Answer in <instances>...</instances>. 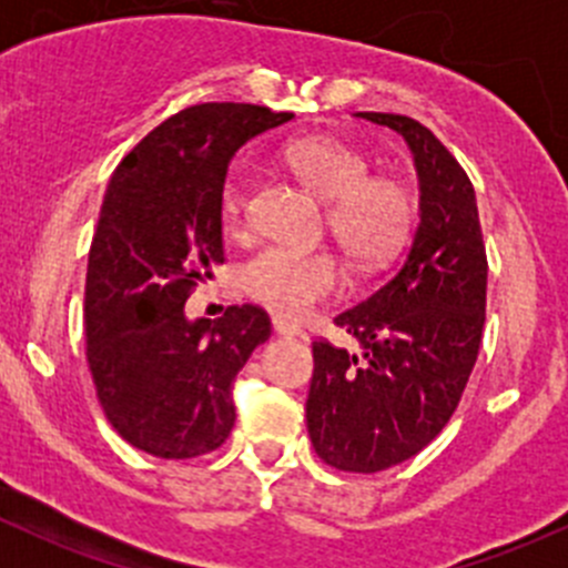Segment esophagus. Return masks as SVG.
Here are the masks:
<instances>
[{
	"mask_svg": "<svg viewBox=\"0 0 568 568\" xmlns=\"http://www.w3.org/2000/svg\"><path fill=\"white\" fill-rule=\"evenodd\" d=\"M272 324H274V332H277V335H283V337H302V329L296 324H291V321L274 318Z\"/></svg>",
	"mask_w": 568,
	"mask_h": 568,
	"instance_id": "34e87169",
	"label": "esophagus"
}]
</instances>
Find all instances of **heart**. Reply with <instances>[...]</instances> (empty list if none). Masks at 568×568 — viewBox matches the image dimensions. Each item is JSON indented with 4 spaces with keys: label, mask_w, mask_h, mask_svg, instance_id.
<instances>
[{
    "label": "heart",
    "mask_w": 568,
    "mask_h": 568,
    "mask_svg": "<svg viewBox=\"0 0 568 568\" xmlns=\"http://www.w3.org/2000/svg\"><path fill=\"white\" fill-rule=\"evenodd\" d=\"M285 162L326 203V222L343 252L359 266L387 261L404 244L412 225V200L393 178H371V162L346 142L307 136L294 142ZM247 209V183L231 175L222 186V216L236 231ZM244 291L288 318L311 313L343 285V268L332 252L266 247L242 268Z\"/></svg>",
    "instance_id": "1"
}]
</instances>
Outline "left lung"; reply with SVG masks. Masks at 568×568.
Here are the masks:
<instances>
[{
  "label": "left lung",
  "instance_id": "left-lung-1",
  "mask_svg": "<svg viewBox=\"0 0 568 568\" xmlns=\"http://www.w3.org/2000/svg\"><path fill=\"white\" fill-rule=\"evenodd\" d=\"M409 145L420 222L398 272L335 318L359 343H313L307 434L346 473H379L420 454L459 406L486 318V250L469 178L448 148L404 114L357 112Z\"/></svg>",
  "mask_w": 568,
  "mask_h": 568
}]
</instances>
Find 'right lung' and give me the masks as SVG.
<instances>
[{
  "label": "right lung",
  "instance_id": "obj_1",
  "mask_svg": "<svg viewBox=\"0 0 568 568\" xmlns=\"http://www.w3.org/2000/svg\"><path fill=\"white\" fill-rule=\"evenodd\" d=\"M291 112L197 104L151 131L114 170L84 285L95 393L114 432L159 459L220 448L236 423L233 379L272 335L255 305L189 318L183 305L222 263V186L252 136Z\"/></svg>",
  "mask_w": 568,
  "mask_h": 568
}]
</instances>
